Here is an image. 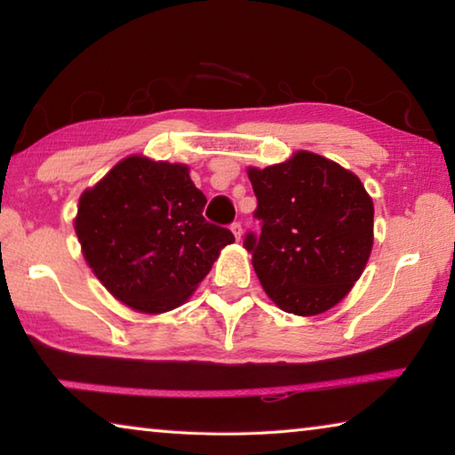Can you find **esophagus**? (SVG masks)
<instances>
[{
    "instance_id": "1",
    "label": "esophagus",
    "mask_w": 455,
    "mask_h": 455,
    "mask_svg": "<svg viewBox=\"0 0 455 455\" xmlns=\"http://www.w3.org/2000/svg\"><path fill=\"white\" fill-rule=\"evenodd\" d=\"M230 230H233V235H235L236 241H241V238H243V227H241V222H233V225H230Z\"/></svg>"
}]
</instances>
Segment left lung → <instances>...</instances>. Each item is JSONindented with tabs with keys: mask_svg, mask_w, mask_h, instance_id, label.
Segmentation results:
<instances>
[{
	"mask_svg": "<svg viewBox=\"0 0 455 455\" xmlns=\"http://www.w3.org/2000/svg\"><path fill=\"white\" fill-rule=\"evenodd\" d=\"M260 235L244 238L252 267L279 309L313 317L347 297L373 249V200L359 176L315 152L255 168Z\"/></svg>",
	"mask_w": 455,
	"mask_h": 455,
	"instance_id": "left-lung-1",
	"label": "left lung"
}]
</instances>
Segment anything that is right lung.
<instances>
[{"label":"right lung","mask_w":455,"mask_h":455,"mask_svg":"<svg viewBox=\"0 0 455 455\" xmlns=\"http://www.w3.org/2000/svg\"><path fill=\"white\" fill-rule=\"evenodd\" d=\"M204 204L187 164L132 154L82 192L74 228L96 279L130 309L158 315L187 303L235 243L206 222Z\"/></svg>","instance_id":"obj_1"}]
</instances>
